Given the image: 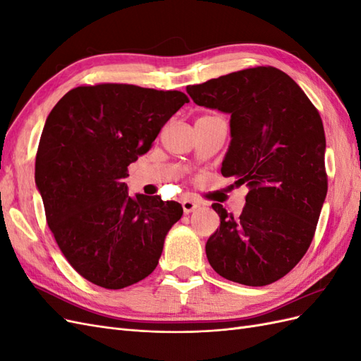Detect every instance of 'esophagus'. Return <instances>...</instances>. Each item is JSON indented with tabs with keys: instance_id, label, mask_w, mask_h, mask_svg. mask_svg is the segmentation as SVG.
I'll use <instances>...</instances> for the list:
<instances>
[{
	"instance_id": "esophagus-1",
	"label": "esophagus",
	"mask_w": 361,
	"mask_h": 361,
	"mask_svg": "<svg viewBox=\"0 0 361 361\" xmlns=\"http://www.w3.org/2000/svg\"><path fill=\"white\" fill-rule=\"evenodd\" d=\"M182 207H183V212H185V214H190V212H192V211L197 209V207H199V203L192 202L191 199H185V200L182 202Z\"/></svg>"
}]
</instances>
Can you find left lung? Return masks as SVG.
Returning a JSON list of instances; mask_svg holds the SVG:
<instances>
[{
  "instance_id": "8db88e82",
  "label": "left lung",
  "mask_w": 361,
  "mask_h": 361,
  "mask_svg": "<svg viewBox=\"0 0 361 361\" xmlns=\"http://www.w3.org/2000/svg\"><path fill=\"white\" fill-rule=\"evenodd\" d=\"M191 99L231 114L232 141L221 174L247 183L243 214L220 203V228L206 256L221 277L267 286L309 250L329 190L321 116L301 87L272 66H257L188 85Z\"/></svg>"
}]
</instances>
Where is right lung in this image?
I'll return each instance as SVG.
<instances>
[{"mask_svg":"<svg viewBox=\"0 0 361 361\" xmlns=\"http://www.w3.org/2000/svg\"><path fill=\"white\" fill-rule=\"evenodd\" d=\"M188 96L133 84L81 85L49 113L36 155V185L51 232L72 268L122 289L158 265L183 214L159 195L130 197L123 179Z\"/></svg>","mask_w":361,"mask_h":361,"instance_id":"right-lung-1","label":"right lung"}]
</instances>
